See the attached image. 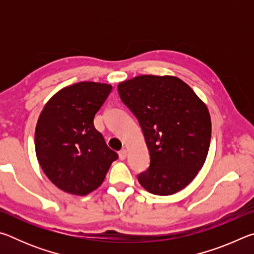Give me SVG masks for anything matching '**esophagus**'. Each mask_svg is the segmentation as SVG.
Returning a JSON list of instances; mask_svg holds the SVG:
<instances>
[{
  "label": "esophagus",
  "instance_id": "esophagus-1",
  "mask_svg": "<svg viewBox=\"0 0 254 254\" xmlns=\"http://www.w3.org/2000/svg\"><path fill=\"white\" fill-rule=\"evenodd\" d=\"M127 151L126 149H123L119 152V157H120V159H121V160H124V159L127 158Z\"/></svg>",
  "mask_w": 254,
  "mask_h": 254
}]
</instances>
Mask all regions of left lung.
<instances>
[{
	"mask_svg": "<svg viewBox=\"0 0 254 254\" xmlns=\"http://www.w3.org/2000/svg\"><path fill=\"white\" fill-rule=\"evenodd\" d=\"M118 91L142 127L150 167L139 183L154 195L187 187L207 157L212 122L207 106L176 76L141 75L121 81Z\"/></svg>",
	"mask_w": 254,
	"mask_h": 254,
	"instance_id": "obj_1",
	"label": "left lung"
}]
</instances>
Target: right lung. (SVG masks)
I'll use <instances>...</instances> for the list:
<instances>
[{"label": "right lung", "mask_w": 254, "mask_h": 254, "mask_svg": "<svg viewBox=\"0 0 254 254\" xmlns=\"http://www.w3.org/2000/svg\"><path fill=\"white\" fill-rule=\"evenodd\" d=\"M112 85L80 81L66 86L46 103L34 132L38 162L63 191L85 196L101 186L119 158L94 127V117Z\"/></svg>", "instance_id": "1"}]
</instances>
